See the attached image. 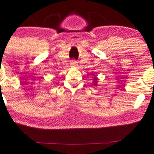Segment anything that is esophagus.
I'll return each mask as SVG.
<instances>
[{
  "instance_id": "esophagus-1",
  "label": "esophagus",
  "mask_w": 154,
  "mask_h": 154,
  "mask_svg": "<svg viewBox=\"0 0 154 154\" xmlns=\"http://www.w3.org/2000/svg\"><path fill=\"white\" fill-rule=\"evenodd\" d=\"M70 65H71V66H72V67H75V66H77V63L76 62L75 60H71Z\"/></svg>"
}]
</instances>
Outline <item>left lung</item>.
I'll use <instances>...</instances> for the list:
<instances>
[{
    "label": "left lung",
    "mask_w": 154,
    "mask_h": 154,
    "mask_svg": "<svg viewBox=\"0 0 154 154\" xmlns=\"http://www.w3.org/2000/svg\"><path fill=\"white\" fill-rule=\"evenodd\" d=\"M97 79L96 77H95V78L94 79V85H97Z\"/></svg>",
    "instance_id": "1"
}]
</instances>
